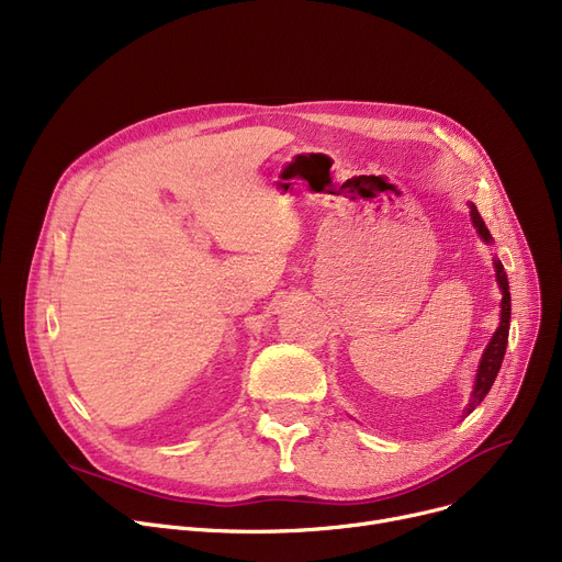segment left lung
<instances>
[{"instance_id": "obj_1", "label": "left lung", "mask_w": 562, "mask_h": 562, "mask_svg": "<svg viewBox=\"0 0 562 562\" xmlns=\"http://www.w3.org/2000/svg\"><path fill=\"white\" fill-rule=\"evenodd\" d=\"M472 206V220H474V226L479 228V234L483 240L490 243V231L483 222V217L479 215L476 206ZM494 270H497V281H499V288L504 292V300H502V322H499V328L494 331L483 358H481V366H479V374H476V385H474V392H472V402L470 406L465 408V413L470 415L483 400L487 390L492 387L494 379H497L499 374V368H502V360H504V353H506V345H508V328H510V290H508V279H506V272H504V266L499 260H494Z\"/></svg>"}]
</instances>
